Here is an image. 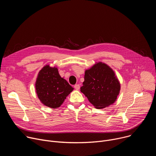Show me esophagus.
<instances>
[{"label":"esophagus","mask_w":156,"mask_h":156,"mask_svg":"<svg viewBox=\"0 0 156 156\" xmlns=\"http://www.w3.org/2000/svg\"><path fill=\"white\" fill-rule=\"evenodd\" d=\"M74 87H75V89L76 90H79V89H80V84H75V85L74 86Z\"/></svg>","instance_id":"34e87169"}]
</instances>
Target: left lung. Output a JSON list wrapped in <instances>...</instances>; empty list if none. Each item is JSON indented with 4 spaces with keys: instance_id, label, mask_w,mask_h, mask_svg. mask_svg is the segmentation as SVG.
I'll return each instance as SVG.
<instances>
[{
    "instance_id": "8db88e82",
    "label": "left lung",
    "mask_w": 156,
    "mask_h": 156,
    "mask_svg": "<svg viewBox=\"0 0 156 156\" xmlns=\"http://www.w3.org/2000/svg\"><path fill=\"white\" fill-rule=\"evenodd\" d=\"M80 91L96 108L113 104L119 94L120 82L113 70L102 62L95 63L84 73Z\"/></svg>"
}]
</instances>
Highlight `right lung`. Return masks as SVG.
I'll return each mask as SVG.
<instances>
[{"instance_id":"add662e5","label":"right lung","mask_w":156,"mask_h":156,"mask_svg":"<svg viewBox=\"0 0 156 156\" xmlns=\"http://www.w3.org/2000/svg\"><path fill=\"white\" fill-rule=\"evenodd\" d=\"M36 92L40 101L52 108L59 107L73 87L62 78L55 66L46 65L39 71L35 84Z\"/></svg>"}]
</instances>
